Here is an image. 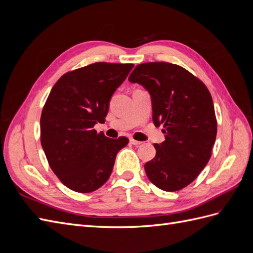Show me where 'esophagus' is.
Returning a JSON list of instances; mask_svg holds the SVG:
<instances>
[{"label":"esophagus","instance_id":"34e87169","mask_svg":"<svg viewBox=\"0 0 253 253\" xmlns=\"http://www.w3.org/2000/svg\"><path fill=\"white\" fill-rule=\"evenodd\" d=\"M129 142H131L133 145H140L142 142L141 141H138V140H135V139H129Z\"/></svg>","mask_w":253,"mask_h":253}]
</instances>
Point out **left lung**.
Segmentation results:
<instances>
[{"label": "left lung", "mask_w": 253, "mask_h": 253, "mask_svg": "<svg viewBox=\"0 0 253 253\" xmlns=\"http://www.w3.org/2000/svg\"><path fill=\"white\" fill-rule=\"evenodd\" d=\"M128 81L139 83L152 99L153 122L163 125L166 140L144 165L152 183L168 192L192 182L208 164L217 121L209 89L185 68L168 62L138 64Z\"/></svg>", "instance_id": "8db88e82"}]
</instances>
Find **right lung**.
I'll use <instances>...</instances> for the list:
<instances>
[{
	"instance_id": "obj_1",
	"label": "right lung",
	"mask_w": 253,
	"mask_h": 253,
	"mask_svg": "<svg viewBox=\"0 0 253 253\" xmlns=\"http://www.w3.org/2000/svg\"><path fill=\"white\" fill-rule=\"evenodd\" d=\"M134 64L96 62L67 72L41 114V144L52 172L68 189L89 193L109 179L126 137L111 139L94 126L104 122L114 91Z\"/></svg>"
}]
</instances>
